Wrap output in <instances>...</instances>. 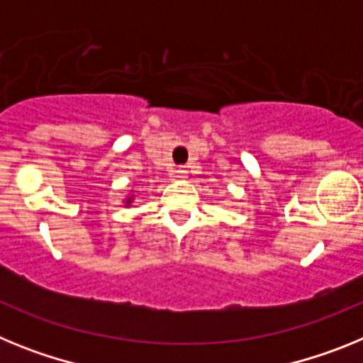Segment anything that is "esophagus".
<instances>
[{"instance_id":"esophagus-1","label":"esophagus","mask_w":363,"mask_h":363,"mask_svg":"<svg viewBox=\"0 0 363 363\" xmlns=\"http://www.w3.org/2000/svg\"><path fill=\"white\" fill-rule=\"evenodd\" d=\"M171 176H172V178H176V179H182V178H185V176H187V171H185L184 167H176L174 171H171Z\"/></svg>"}]
</instances>
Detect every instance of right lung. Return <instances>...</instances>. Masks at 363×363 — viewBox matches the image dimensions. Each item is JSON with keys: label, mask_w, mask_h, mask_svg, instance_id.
Returning <instances> with one entry per match:
<instances>
[{"label": "right lung", "mask_w": 363, "mask_h": 363, "mask_svg": "<svg viewBox=\"0 0 363 363\" xmlns=\"http://www.w3.org/2000/svg\"><path fill=\"white\" fill-rule=\"evenodd\" d=\"M129 203H130V201H129Z\"/></svg>", "instance_id": "1"}]
</instances>
